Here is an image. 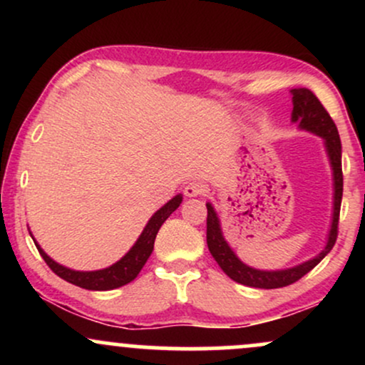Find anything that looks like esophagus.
I'll list each match as a JSON object with an SVG mask.
<instances>
[{
    "label": "esophagus",
    "instance_id": "esophagus-1",
    "mask_svg": "<svg viewBox=\"0 0 365 365\" xmlns=\"http://www.w3.org/2000/svg\"><path fill=\"white\" fill-rule=\"evenodd\" d=\"M204 192H206V187H204V183H200V182H190L185 187L187 197H199V195H202Z\"/></svg>",
    "mask_w": 365,
    "mask_h": 365
}]
</instances>
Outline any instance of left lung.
Masks as SVG:
<instances>
[{"label": "left lung", "mask_w": 365, "mask_h": 365, "mask_svg": "<svg viewBox=\"0 0 365 365\" xmlns=\"http://www.w3.org/2000/svg\"><path fill=\"white\" fill-rule=\"evenodd\" d=\"M292 123H295L299 130L314 133L321 137L324 144L326 156H328L331 177H333V211H331V223L326 237V244L321 252L307 261L297 264V266L284 267V269H257L242 261L235 254L223 235L220 216L215 206L206 202L207 207V247L215 261L220 264L221 269L233 282L254 288H282L287 284L295 283L309 271L319 264L329 250L333 249L338 235V217H340V206L343 195V173H341V140L338 135V128L331 120L328 111L322 108L319 99L309 89H292Z\"/></svg>", "instance_id": "left-lung-1"}]
</instances>
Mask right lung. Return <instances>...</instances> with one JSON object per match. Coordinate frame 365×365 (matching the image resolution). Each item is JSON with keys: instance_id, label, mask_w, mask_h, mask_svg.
Listing matches in <instances>:
<instances>
[{"instance_id": "add662e5", "label": "right lung", "mask_w": 365, "mask_h": 365, "mask_svg": "<svg viewBox=\"0 0 365 365\" xmlns=\"http://www.w3.org/2000/svg\"><path fill=\"white\" fill-rule=\"evenodd\" d=\"M182 200H183V195L177 194L173 199H170L165 206L159 207L158 211L149 217L148 225L144 226V230H142L139 238L135 240V244L130 247L128 252L121 259H118L115 264H111V266L108 267H103V269L77 271V269H72V267L63 266V264L56 262L54 259H51L44 252L43 247L37 244L36 238L32 237V232L29 233H31L32 240H34L37 250H39V254L43 255L46 264L51 267L53 273H56L60 278L65 279V282L77 284V287L86 288V290H94V292L113 290V288L123 287V284L133 282V279L137 278V274L140 273L144 264L148 262L149 255L153 254L154 240H156L159 228H161V225L168 220L171 212L182 204Z\"/></svg>"}]
</instances>
